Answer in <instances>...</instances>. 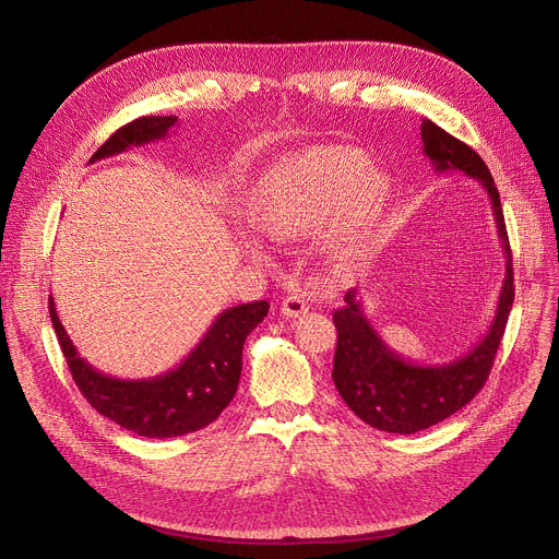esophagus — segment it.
<instances>
[{
	"mask_svg": "<svg viewBox=\"0 0 559 559\" xmlns=\"http://www.w3.org/2000/svg\"><path fill=\"white\" fill-rule=\"evenodd\" d=\"M281 312H283V317H287V319H297V317H301V314L308 312V304H306L301 297H297V295H289V297H285V299L281 301Z\"/></svg>",
	"mask_w": 559,
	"mask_h": 559,
	"instance_id": "1",
	"label": "esophagus"
}]
</instances>
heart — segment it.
I'll use <instances>...</instances> for the list:
<instances>
[{"mask_svg": "<svg viewBox=\"0 0 559 559\" xmlns=\"http://www.w3.org/2000/svg\"><path fill=\"white\" fill-rule=\"evenodd\" d=\"M390 201V181L348 146H310L281 160L262 181L253 224L274 240H295L329 225V249L342 260L362 255Z\"/></svg>", "mask_w": 559, "mask_h": 559, "instance_id": "heart-1", "label": "heart"}]
</instances>
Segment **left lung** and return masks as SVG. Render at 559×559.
I'll list each match as a JSON object with an SVG mask.
<instances>
[{"mask_svg":"<svg viewBox=\"0 0 559 559\" xmlns=\"http://www.w3.org/2000/svg\"><path fill=\"white\" fill-rule=\"evenodd\" d=\"M421 140L435 171H462L485 188L506 253V281L485 337L462 358L442 365H419L399 356L371 326L360 292L356 287L346 292L344 306L333 312L337 329L333 383L365 424L399 435H413L444 421L483 390L514 304L512 251L501 197L487 165L472 146L430 120L421 122Z\"/></svg>","mask_w":559,"mask_h":559,"instance_id":"left-lung-1","label":"left lung"}]
</instances>
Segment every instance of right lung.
<instances>
[{"mask_svg":"<svg viewBox=\"0 0 559 559\" xmlns=\"http://www.w3.org/2000/svg\"><path fill=\"white\" fill-rule=\"evenodd\" d=\"M176 115H150L115 131L91 163L167 138ZM270 304L253 301L217 314L201 342L174 369L140 380L97 371L76 354L49 297V317L81 394L99 415L142 437H181L213 424L238 392L247 335L267 317Z\"/></svg>","mask_w":559,"mask_h":559,"instance_id":"1","label":"right lung"}]
</instances>
